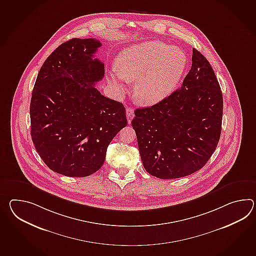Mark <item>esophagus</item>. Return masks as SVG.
Returning <instances> with one entry per match:
<instances>
[{"mask_svg":"<svg viewBox=\"0 0 256 256\" xmlns=\"http://www.w3.org/2000/svg\"><path fill=\"white\" fill-rule=\"evenodd\" d=\"M126 118H128V124H130L131 120L133 118V116H134V110H133V108H126Z\"/></svg>","mask_w":256,"mask_h":256,"instance_id":"esophagus-1","label":"esophagus"}]
</instances>
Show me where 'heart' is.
<instances>
[{
  "label": "heart",
  "mask_w": 256,
  "mask_h": 256,
  "mask_svg": "<svg viewBox=\"0 0 256 256\" xmlns=\"http://www.w3.org/2000/svg\"><path fill=\"white\" fill-rule=\"evenodd\" d=\"M188 58L181 48L160 40H150L123 50L116 58V68L108 82L120 94L128 80H136L134 97L144 106L160 102L176 89L186 67Z\"/></svg>",
  "instance_id": "1"
}]
</instances>
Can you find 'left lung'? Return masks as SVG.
<instances>
[{
	"label": "left lung",
	"instance_id": "left-lung-1",
	"mask_svg": "<svg viewBox=\"0 0 256 256\" xmlns=\"http://www.w3.org/2000/svg\"><path fill=\"white\" fill-rule=\"evenodd\" d=\"M223 98L210 63L193 48L181 88L150 108H138L131 126L145 170L160 179L188 176L215 152L222 133Z\"/></svg>",
	"mask_w": 256,
	"mask_h": 256
}]
</instances>
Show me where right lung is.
<instances>
[{
    "label": "right lung",
    "instance_id": "add662e5",
    "mask_svg": "<svg viewBox=\"0 0 256 256\" xmlns=\"http://www.w3.org/2000/svg\"><path fill=\"white\" fill-rule=\"evenodd\" d=\"M102 43L72 38L58 46L38 74L30 102L31 136L50 170L89 176L106 160L109 143L128 125L123 104L94 87L104 64L94 55Z\"/></svg>",
    "mask_w": 256,
    "mask_h": 256
}]
</instances>
